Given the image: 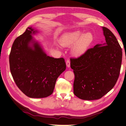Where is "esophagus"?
Instances as JSON below:
<instances>
[{"label":"esophagus","instance_id":"1","mask_svg":"<svg viewBox=\"0 0 126 126\" xmlns=\"http://www.w3.org/2000/svg\"><path fill=\"white\" fill-rule=\"evenodd\" d=\"M66 66L69 68L70 66V61L69 60H66Z\"/></svg>","mask_w":126,"mask_h":126}]
</instances>
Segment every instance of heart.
<instances>
[{
    "instance_id": "b5f03b06",
    "label": "heart",
    "mask_w": 126,
    "mask_h": 126,
    "mask_svg": "<svg viewBox=\"0 0 126 126\" xmlns=\"http://www.w3.org/2000/svg\"><path fill=\"white\" fill-rule=\"evenodd\" d=\"M93 42L94 36L92 33L87 32L84 34L80 31L64 34L60 41L61 45L65 47L70 46L75 43L71 48V52L76 56L84 54Z\"/></svg>"
}]
</instances>
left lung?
Wrapping results in <instances>:
<instances>
[{"instance_id": "8db88e82", "label": "left lung", "mask_w": 126, "mask_h": 126, "mask_svg": "<svg viewBox=\"0 0 126 126\" xmlns=\"http://www.w3.org/2000/svg\"><path fill=\"white\" fill-rule=\"evenodd\" d=\"M106 42L88 49L77 58H70L74 70V93L79 99H100L114 86L120 72L122 49L114 35L103 27Z\"/></svg>"}]
</instances>
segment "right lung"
Listing matches in <instances>:
<instances>
[{"label":"right lung","instance_id":"add662e5","mask_svg":"<svg viewBox=\"0 0 126 126\" xmlns=\"http://www.w3.org/2000/svg\"><path fill=\"white\" fill-rule=\"evenodd\" d=\"M28 27L14 40L9 56L10 71L18 88L28 97L46 98L54 91L58 76L65 71L63 58L47 55L31 35L35 33ZM33 43V48L30 46Z\"/></svg>","mask_w":126,"mask_h":126}]
</instances>
